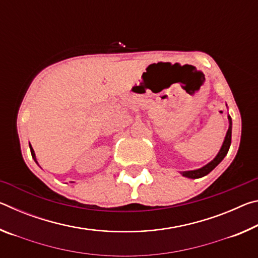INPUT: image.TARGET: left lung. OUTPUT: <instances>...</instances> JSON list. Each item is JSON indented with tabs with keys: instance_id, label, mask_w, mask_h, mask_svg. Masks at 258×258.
<instances>
[{
	"instance_id": "8db88e82",
	"label": "left lung",
	"mask_w": 258,
	"mask_h": 258,
	"mask_svg": "<svg viewBox=\"0 0 258 258\" xmlns=\"http://www.w3.org/2000/svg\"><path fill=\"white\" fill-rule=\"evenodd\" d=\"M228 119H229V128H228V132H226V135L224 138V141L222 143V147L220 151L217 152V155L215 156V158H214L212 161H209L208 164H206L203 167H200L198 169H194V171H184V172H180L183 176L187 177V178H199V177H203L205 175H207V174L211 173L214 168L216 167V166L221 163L222 160L224 159V157L228 154V151L230 149V146H231V135H232V119H231V117L228 116Z\"/></svg>"
}]
</instances>
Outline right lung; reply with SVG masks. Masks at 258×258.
Masks as SVG:
<instances>
[{
  "instance_id": "right-lung-1",
  "label": "right lung",
  "mask_w": 258,
  "mask_h": 258,
  "mask_svg": "<svg viewBox=\"0 0 258 258\" xmlns=\"http://www.w3.org/2000/svg\"><path fill=\"white\" fill-rule=\"evenodd\" d=\"M29 149H30V154H32V157H33V159L35 160V163H36L37 165H38V163H37V159H36V156H35V152H34V149L32 148V146L29 145Z\"/></svg>"
}]
</instances>
